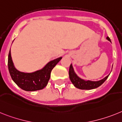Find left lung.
Wrapping results in <instances>:
<instances>
[{"label":"left lung","instance_id":"obj_1","mask_svg":"<svg viewBox=\"0 0 122 122\" xmlns=\"http://www.w3.org/2000/svg\"><path fill=\"white\" fill-rule=\"evenodd\" d=\"M108 41L111 42V39L109 37L106 38ZM69 75L70 80L74 85V86L79 89L81 90H92L98 88V86H101L104 81L106 80L109 76L110 74L107 75L106 77H105L104 79H101L98 81H92V80H85L84 79H82L77 76L76 73L74 71V69L73 68L72 64H71L69 67Z\"/></svg>","mask_w":122,"mask_h":122}]
</instances>
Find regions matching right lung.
Listing matches in <instances>:
<instances>
[{
	"mask_svg": "<svg viewBox=\"0 0 122 122\" xmlns=\"http://www.w3.org/2000/svg\"><path fill=\"white\" fill-rule=\"evenodd\" d=\"M62 59V57L48 62L42 69L33 72H23L15 67L10 50L8 58V71L15 83L23 90L34 92L44 88L50 78L51 72L55 66Z\"/></svg>",
	"mask_w": 122,
	"mask_h": 122,
	"instance_id": "right-lung-1",
	"label": "right lung"
}]
</instances>
